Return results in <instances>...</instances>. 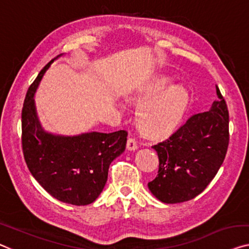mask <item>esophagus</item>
Instances as JSON below:
<instances>
[{
  "instance_id": "obj_1",
  "label": "esophagus",
  "mask_w": 249,
  "mask_h": 249,
  "mask_svg": "<svg viewBox=\"0 0 249 249\" xmlns=\"http://www.w3.org/2000/svg\"><path fill=\"white\" fill-rule=\"evenodd\" d=\"M137 143H136V141H135V139H131V137H129V139L127 140V144H126V148H127L128 151H135V150H137Z\"/></svg>"
}]
</instances>
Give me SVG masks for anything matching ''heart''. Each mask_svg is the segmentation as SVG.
<instances>
[{"label":"heart","instance_id":"heart-1","mask_svg":"<svg viewBox=\"0 0 249 249\" xmlns=\"http://www.w3.org/2000/svg\"><path fill=\"white\" fill-rule=\"evenodd\" d=\"M169 76H157L136 89L131 101L139 105L137 125L148 137H165L182 123L190 105V92L182 85H173Z\"/></svg>","mask_w":249,"mask_h":249}]
</instances>
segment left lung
<instances>
[{"instance_id": "obj_1", "label": "left lung", "mask_w": 249, "mask_h": 249, "mask_svg": "<svg viewBox=\"0 0 249 249\" xmlns=\"http://www.w3.org/2000/svg\"><path fill=\"white\" fill-rule=\"evenodd\" d=\"M218 101L208 112L195 114L162 142L159 172L148 189L164 203H179L201 194L225 160L229 143V114L217 87Z\"/></svg>"}]
</instances>
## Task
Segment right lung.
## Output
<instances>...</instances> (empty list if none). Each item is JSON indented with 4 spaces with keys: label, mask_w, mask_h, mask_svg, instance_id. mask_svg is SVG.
<instances>
[{
    "label": "right lung",
    "mask_w": 249,
    "mask_h": 249,
    "mask_svg": "<svg viewBox=\"0 0 249 249\" xmlns=\"http://www.w3.org/2000/svg\"><path fill=\"white\" fill-rule=\"evenodd\" d=\"M53 61L40 71L25 96L22 109L24 160L33 178L53 198L86 206L102 194L110 163L125 151L127 132H88L72 136L47 132L36 114L35 95Z\"/></svg>",
    "instance_id": "right-lung-1"
}]
</instances>
